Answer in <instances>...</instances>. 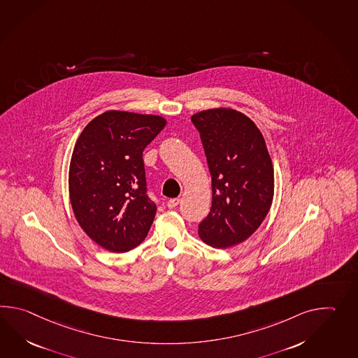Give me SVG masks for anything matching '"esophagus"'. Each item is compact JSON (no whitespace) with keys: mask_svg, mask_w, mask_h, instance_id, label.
<instances>
[{"mask_svg":"<svg viewBox=\"0 0 358 358\" xmlns=\"http://www.w3.org/2000/svg\"><path fill=\"white\" fill-rule=\"evenodd\" d=\"M178 204H180V199H169V200H168L167 207L169 208V209H173V208L177 207Z\"/></svg>","mask_w":358,"mask_h":358,"instance_id":"obj_1","label":"esophagus"}]
</instances>
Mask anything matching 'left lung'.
I'll return each instance as SVG.
<instances>
[{
	"label": "left lung",
	"mask_w": 358,
	"mask_h": 358,
	"mask_svg": "<svg viewBox=\"0 0 358 358\" xmlns=\"http://www.w3.org/2000/svg\"><path fill=\"white\" fill-rule=\"evenodd\" d=\"M212 175V207L199 223V236L215 248H230L255 232L270 210L273 167L261 131L234 109L192 115Z\"/></svg>",
	"instance_id": "8db88e82"
}]
</instances>
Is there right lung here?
Instances as JSON below:
<instances>
[{
    "mask_svg": "<svg viewBox=\"0 0 358 358\" xmlns=\"http://www.w3.org/2000/svg\"><path fill=\"white\" fill-rule=\"evenodd\" d=\"M166 126L158 115L110 110L91 120L73 150V212L100 247L123 253L140 245L157 213L148 195L143 149Z\"/></svg>",
    "mask_w": 358,
    "mask_h": 358,
    "instance_id": "1",
    "label": "right lung"
}]
</instances>
